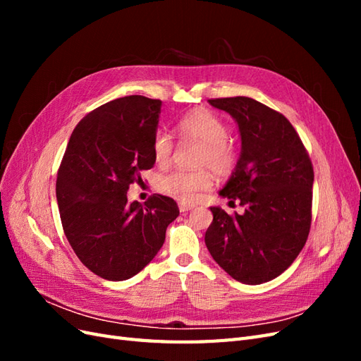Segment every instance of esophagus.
Returning a JSON list of instances; mask_svg holds the SVG:
<instances>
[{"label": "esophagus", "mask_w": 361, "mask_h": 361, "mask_svg": "<svg viewBox=\"0 0 361 361\" xmlns=\"http://www.w3.org/2000/svg\"><path fill=\"white\" fill-rule=\"evenodd\" d=\"M191 209H194V206L192 204H187V203H179V211L183 214V212H188V211H191Z\"/></svg>", "instance_id": "esophagus-1"}]
</instances>
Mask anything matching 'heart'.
<instances>
[{
    "label": "heart",
    "instance_id": "b5f03b06",
    "mask_svg": "<svg viewBox=\"0 0 361 361\" xmlns=\"http://www.w3.org/2000/svg\"><path fill=\"white\" fill-rule=\"evenodd\" d=\"M178 135L183 143L200 145L195 158V166L211 169L218 176H228L239 159L236 145L228 138V128L223 120L206 108H195L185 114L176 125ZM173 140L162 130H158L152 143L154 159L158 166H169L173 157ZM212 185L211 173L200 170H176L162 176L157 188L182 203H191L199 194Z\"/></svg>",
    "mask_w": 361,
    "mask_h": 361
}]
</instances>
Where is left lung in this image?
Returning a JSON list of instances; mask_svg holds the SVG:
<instances>
[{
  "instance_id": "left-lung-1",
  "label": "left lung",
  "mask_w": 361,
  "mask_h": 361,
  "mask_svg": "<svg viewBox=\"0 0 361 361\" xmlns=\"http://www.w3.org/2000/svg\"><path fill=\"white\" fill-rule=\"evenodd\" d=\"M241 133V157L221 190L244 214L211 207L204 243L228 276L245 285L279 277L297 259L312 224L313 166L297 130L281 113L251 97L209 99Z\"/></svg>"
}]
</instances>
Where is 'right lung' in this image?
Returning <instances> with one entry per match:
<instances>
[{"label": "right lung", "instance_id": "1", "mask_svg": "<svg viewBox=\"0 0 361 361\" xmlns=\"http://www.w3.org/2000/svg\"><path fill=\"white\" fill-rule=\"evenodd\" d=\"M161 101L133 94L106 102L75 126L57 171L64 235L96 276L111 281L138 274L157 256L179 215L167 195L128 202L130 183L154 167L152 143Z\"/></svg>", "mask_w": 361, "mask_h": 361}]
</instances>
